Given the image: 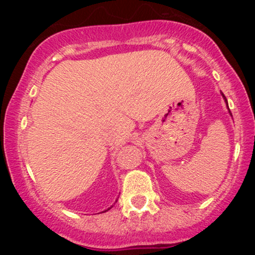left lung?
Masks as SVG:
<instances>
[{
	"label": "left lung",
	"instance_id": "1",
	"mask_svg": "<svg viewBox=\"0 0 255 255\" xmlns=\"http://www.w3.org/2000/svg\"><path fill=\"white\" fill-rule=\"evenodd\" d=\"M222 96H223V98H224V102H225V103H227V107H228V101H227V98H225V96L223 95V93H222ZM228 109H229V107H228ZM229 113H230V110H229ZM230 115H231V113H230Z\"/></svg>",
	"mask_w": 255,
	"mask_h": 255
}]
</instances>
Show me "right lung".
<instances>
[{
	"instance_id": "right-lung-1",
	"label": "right lung",
	"mask_w": 255,
	"mask_h": 255,
	"mask_svg": "<svg viewBox=\"0 0 255 255\" xmlns=\"http://www.w3.org/2000/svg\"><path fill=\"white\" fill-rule=\"evenodd\" d=\"M108 210H109V209H108ZM108 210H105V211H108ZM105 211H104V212H105Z\"/></svg>"
}]
</instances>
